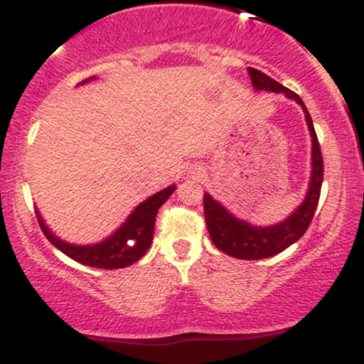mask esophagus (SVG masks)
Returning a JSON list of instances; mask_svg holds the SVG:
<instances>
[{
	"label": "esophagus",
	"instance_id": "34e87169",
	"mask_svg": "<svg viewBox=\"0 0 364 364\" xmlns=\"http://www.w3.org/2000/svg\"><path fill=\"white\" fill-rule=\"evenodd\" d=\"M198 173H200V171H198ZM191 174H196V173H191Z\"/></svg>",
	"mask_w": 364,
	"mask_h": 364
}]
</instances>
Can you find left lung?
<instances>
[{"label": "left lung", "mask_w": 364, "mask_h": 364, "mask_svg": "<svg viewBox=\"0 0 364 364\" xmlns=\"http://www.w3.org/2000/svg\"><path fill=\"white\" fill-rule=\"evenodd\" d=\"M248 73L255 90L284 94L287 99L298 102L303 107L304 119H306L311 135V178L306 196L299 203V207L294 208V212L281 223L263 225V228L253 225L246 220L237 219L210 193L203 195V212H205V223L212 243L229 257L240 258V260H260V258H269L284 252L306 232L320 200V188L323 181V159H321L320 144L316 139L315 128H313L311 116L301 97L275 82L269 75L262 73L260 70L248 68Z\"/></svg>", "instance_id": "8db88e82"}]
</instances>
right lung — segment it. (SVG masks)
<instances>
[{"label":"right lung","instance_id":"right-lung-1","mask_svg":"<svg viewBox=\"0 0 364 364\" xmlns=\"http://www.w3.org/2000/svg\"><path fill=\"white\" fill-rule=\"evenodd\" d=\"M94 78L95 77L87 78V80L80 82V85L94 80ZM174 190H176V185H171L164 188V190L157 191L156 195L149 196L140 205L133 208L128 219L109 237L95 245L66 243L65 240L58 237L48 228V224L44 223L37 208L36 214L44 236L60 252L65 253L66 257H70L78 263H83L87 267H95V269H123V267L133 265L135 262H139L147 253L150 243H152L154 225H156V215L159 208L173 195Z\"/></svg>","mask_w":364,"mask_h":364}]
</instances>
